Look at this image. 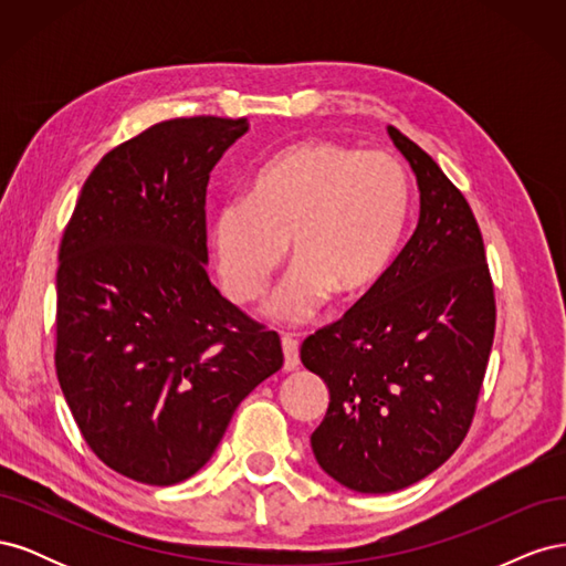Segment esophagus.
<instances>
[{"label": "esophagus", "mask_w": 566, "mask_h": 566, "mask_svg": "<svg viewBox=\"0 0 566 566\" xmlns=\"http://www.w3.org/2000/svg\"><path fill=\"white\" fill-rule=\"evenodd\" d=\"M281 345H283V368L285 370H295L300 366V345H297V339L290 337V335H283Z\"/></svg>", "instance_id": "esophagus-1"}]
</instances>
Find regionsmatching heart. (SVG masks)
Here are the masks:
<instances>
[{
  "mask_svg": "<svg viewBox=\"0 0 566 566\" xmlns=\"http://www.w3.org/2000/svg\"><path fill=\"white\" fill-rule=\"evenodd\" d=\"M408 177L387 150L335 142L285 148L254 177L248 198L221 205L210 224L214 266L238 304L262 300L285 245L297 264L269 304L304 323L328 300L364 295L389 266L408 214Z\"/></svg>",
  "mask_w": 566,
  "mask_h": 566,
  "instance_id": "b5f03b06",
  "label": "heart"
}]
</instances>
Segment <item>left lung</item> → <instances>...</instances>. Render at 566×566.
Instances as JSON below:
<instances>
[{
  "label": "left lung",
  "instance_id": "left-lung-1",
  "mask_svg": "<svg viewBox=\"0 0 566 566\" xmlns=\"http://www.w3.org/2000/svg\"><path fill=\"white\" fill-rule=\"evenodd\" d=\"M389 136L418 179V227L368 293L300 349L331 391L314 455L361 493L406 489L455 453L495 333L493 279L470 202L416 142L397 127Z\"/></svg>",
  "mask_w": 566,
  "mask_h": 566
}]
</instances>
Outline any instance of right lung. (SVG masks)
<instances>
[{"mask_svg":"<svg viewBox=\"0 0 566 566\" xmlns=\"http://www.w3.org/2000/svg\"><path fill=\"white\" fill-rule=\"evenodd\" d=\"M248 117H175L106 153L82 186L56 271V375L96 458L172 486L214 453L283 366L279 333L210 283L205 196Z\"/></svg>","mask_w":566,"mask_h":566,"instance_id":"right-lung-1","label":"right lung"}]
</instances>
